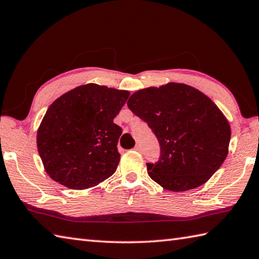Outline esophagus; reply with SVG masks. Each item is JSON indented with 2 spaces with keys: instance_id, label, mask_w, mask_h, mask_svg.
<instances>
[{
  "instance_id": "esophagus-1",
  "label": "esophagus",
  "mask_w": 259,
  "mask_h": 259,
  "mask_svg": "<svg viewBox=\"0 0 259 259\" xmlns=\"http://www.w3.org/2000/svg\"><path fill=\"white\" fill-rule=\"evenodd\" d=\"M134 149L136 150V151H138V152H141V148H140V146H136Z\"/></svg>"
}]
</instances>
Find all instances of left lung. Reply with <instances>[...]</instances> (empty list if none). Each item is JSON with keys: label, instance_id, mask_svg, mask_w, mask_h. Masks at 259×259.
I'll use <instances>...</instances> for the list:
<instances>
[{"label": "left lung", "instance_id": "left-lung-1", "mask_svg": "<svg viewBox=\"0 0 259 259\" xmlns=\"http://www.w3.org/2000/svg\"><path fill=\"white\" fill-rule=\"evenodd\" d=\"M129 109L148 123L160 146V157L148 162V175L170 191L205 184L228 155L230 126L210 99L190 85L170 82L129 98Z\"/></svg>", "mask_w": 259, "mask_h": 259}]
</instances>
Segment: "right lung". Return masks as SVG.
<instances>
[{
	"label": "right lung",
	"mask_w": 259,
	"mask_h": 259,
	"mask_svg": "<svg viewBox=\"0 0 259 259\" xmlns=\"http://www.w3.org/2000/svg\"><path fill=\"white\" fill-rule=\"evenodd\" d=\"M129 96V91L89 83L64 93L49 107L36 144L54 181L82 190L115 172L122 129L113 119Z\"/></svg>",
	"instance_id": "right-lung-1"
}]
</instances>
